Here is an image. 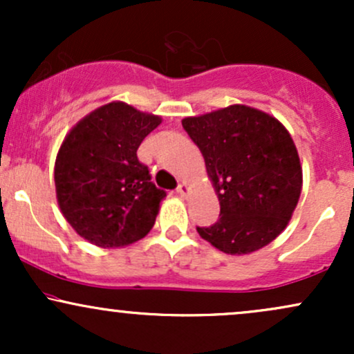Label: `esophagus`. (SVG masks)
<instances>
[{
  "label": "esophagus",
  "mask_w": 354,
  "mask_h": 354,
  "mask_svg": "<svg viewBox=\"0 0 354 354\" xmlns=\"http://www.w3.org/2000/svg\"><path fill=\"white\" fill-rule=\"evenodd\" d=\"M176 191H178V194H181V196H186V193H188L189 188H188V185H186V183H180Z\"/></svg>",
  "instance_id": "obj_1"
}]
</instances>
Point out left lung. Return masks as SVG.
I'll use <instances>...</instances> for the list:
<instances>
[{"label": "left lung", "instance_id": "1", "mask_svg": "<svg viewBox=\"0 0 354 354\" xmlns=\"http://www.w3.org/2000/svg\"><path fill=\"white\" fill-rule=\"evenodd\" d=\"M205 158L219 219L198 233L226 254L270 245L298 205L303 169L288 129L268 113L231 104L181 121Z\"/></svg>", "mask_w": 354, "mask_h": 354}]
</instances>
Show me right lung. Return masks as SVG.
<instances>
[{"label": "right lung", "mask_w": 354, "mask_h": 354, "mask_svg": "<svg viewBox=\"0 0 354 354\" xmlns=\"http://www.w3.org/2000/svg\"><path fill=\"white\" fill-rule=\"evenodd\" d=\"M161 123L121 101L84 116L64 138L55 163L56 198L81 238L120 248L145 238L166 196L138 160L141 141Z\"/></svg>", "instance_id": "1"}]
</instances>
